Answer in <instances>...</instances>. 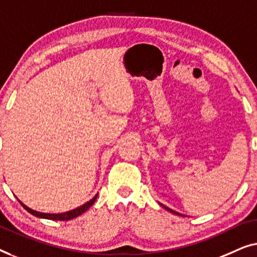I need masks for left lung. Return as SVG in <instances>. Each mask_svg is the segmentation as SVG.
<instances>
[{
	"mask_svg": "<svg viewBox=\"0 0 257 257\" xmlns=\"http://www.w3.org/2000/svg\"><path fill=\"white\" fill-rule=\"evenodd\" d=\"M160 205H162V207H164L166 211H169V212H171V213H173V214H177V215H179V216H185V215H183V214H180V213H178V212H176V211H173V209H171V208H169V207H166L165 205H163V204H161L160 202Z\"/></svg>",
	"mask_w": 257,
	"mask_h": 257,
	"instance_id": "left-lung-1",
	"label": "left lung"
}]
</instances>
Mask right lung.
<instances>
[{
    "instance_id": "1",
    "label": "right lung",
    "mask_w": 257,
    "mask_h": 257,
    "mask_svg": "<svg viewBox=\"0 0 257 257\" xmlns=\"http://www.w3.org/2000/svg\"><path fill=\"white\" fill-rule=\"evenodd\" d=\"M96 198H97V193L92 198L91 200L87 201V202H85L84 205L79 206V207L74 208V209H71V211H68V212H63V213H44V212H38V211H35V209H32L30 207H28V206L24 205L21 200H19V201L21 202V205L23 206V207L27 209L29 213H31L32 215L37 216V218L49 219V220H56V221H66V220L74 219V218H77V216L81 215L82 213H85L94 204V202H95Z\"/></svg>"
}]
</instances>
